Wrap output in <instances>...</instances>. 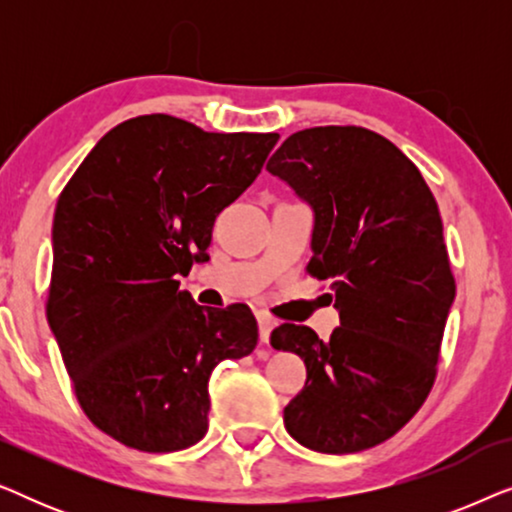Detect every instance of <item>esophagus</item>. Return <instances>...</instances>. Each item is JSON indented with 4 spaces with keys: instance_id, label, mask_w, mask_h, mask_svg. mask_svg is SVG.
Wrapping results in <instances>:
<instances>
[{
    "instance_id": "1",
    "label": "esophagus",
    "mask_w": 512,
    "mask_h": 512,
    "mask_svg": "<svg viewBox=\"0 0 512 512\" xmlns=\"http://www.w3.org/2000/svg\"><path fill=\"white\" fill-rule=\"evenodd\" d=\"M256 319H258V333H261V342L268 345L270 331H272V326H275V319L268 317V314H263V312H258Z\"/></svg>"
}]
</instances>
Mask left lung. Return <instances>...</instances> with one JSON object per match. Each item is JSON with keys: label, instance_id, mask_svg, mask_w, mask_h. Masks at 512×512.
Instances as JSON below:
<instances>
[{"label": "left lung", "instance_id": "1", "mask_svg": "<svg viewBox=\"0 0 512 512\" xmlns=\"http://www.w3.org/2000/svg\"><path fill=\"white\" fill-rule=\"evenodd\" d=\"M268 170L312 205L305 270L331 279L340 310L328 340L296 324L270 335L307 368L284 426L310 450H368L403 429L436 382L457 291L438 202L401 149L359 125L293 132Z\"/></svg>", "mask_w": 512, "mask_h": 512}]
</instances>
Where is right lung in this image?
Here are the masks:
<instances>
[{
    "label": "right lung",
    "instance_id": "1",
    "mask_svg": "<svg viewBox=\"0 0 512 512\" xmlns=\"http://www.w3.org/2000/svg\"><path fill=\"white\" fill-rule=\"evenodd\" d=\"M277 132H205L167 114L109 130L62 188L46 317L81 410L139 452L207 433L209 377L254 352L247 305L179 289L212 228L261 174Z\"/></svg>",
    "mask_w": 512,
    "mask_h": 512
}]
</instances>
